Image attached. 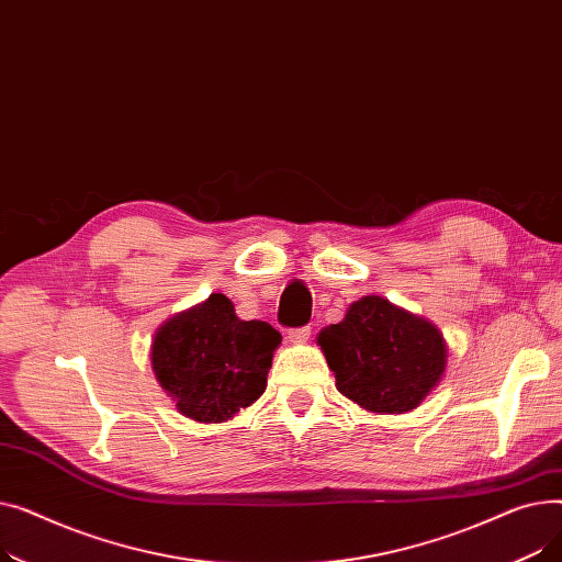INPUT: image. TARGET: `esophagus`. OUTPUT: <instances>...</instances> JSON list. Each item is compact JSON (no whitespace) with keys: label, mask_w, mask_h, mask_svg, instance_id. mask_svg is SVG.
<instances>
[{"label":"esophagus","mask_w":562,"mask_h":562,"mask_svg":"<svg viewBox=\"0 0 562 562\" xmlns=\"http://www.w3.org/2000/svg\"><path fill=\"white\" fill-rule=\"evenodd\" d=\"M310 337H312V328H310V326H303V328H291V330L286 333V339H289L291 344H305Z\"/></svg>","instance_id":"1"}]
</instances>
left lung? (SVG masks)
Wrapping results in <instances>:
<instances>
[{"label": "left lung", "instance_id": "8db88e82", "mask_svg": "<svg viewBox=\"0 0 562 562\" xmlns=\"http://www.w3.org/2000/svg\"><path fill=\"white\" fill-rule=\"evenodd\" d=\"M337 390L371 412H407L437 385L447 344L432 323L382 296L352 303L346 318L318 335Z\"/></svg>", "mask_w": 562, "mask_h": 562}]
</instances>
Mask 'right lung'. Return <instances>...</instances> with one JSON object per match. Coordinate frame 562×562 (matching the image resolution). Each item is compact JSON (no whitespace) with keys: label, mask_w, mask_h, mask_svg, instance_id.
<instances>
[{"label":"right lung","mask_w":562,"mask_h":562,"mask_svg":"<svg viewBox=\"0 0 562 562\" xmlns=\"http://www.w3.org/2000/svg\"><path fill=\"white\" fill-rule=\"evenodd\" d=\"M282 335L263 321H241L223 293L172 316L153 344V369L177 409L216 424L248 407L266 390Z\"/></svg>","instance_id":"obj_1"}]
</instances>
